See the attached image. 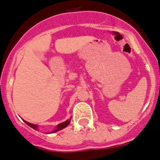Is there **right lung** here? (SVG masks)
Masks as SVG:
<instances>
[{"label": "right lung", "instance_id": "add662e5", "mask_svg": "<svg viewBox=\"0 0 160 160\" xmlns=\"http://www.w3.org/2000/svg\"><path fill=\"white\" fill-rule=\"evenodd\" d=\"M24 122H25L26 124H28V126H30L31 128H33V129H35V130H36V129H37V125H36V124H30V123H28V122H26V121H24ZM70 121H66L65 122H62V123H61V124H58V125H57V127H56V129H55V130H54V131L52 132H55L59 131V130H61V129H62V128H66V127H67V126L69 124H70Z\"/></svg>", "mask_w": 160, "mask_h": 160}]
</instances>
